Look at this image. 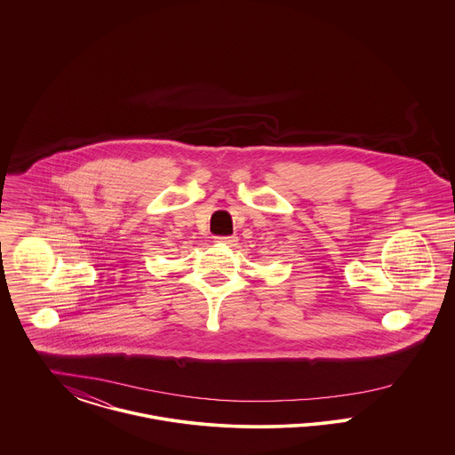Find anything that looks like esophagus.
Wrapping results in <instances>:
<instances>
[{
  "label": "esophagus",
  "instance_id": "obj_1",
  "mask_svg": "<svg viewBox=\"0 0 455 455\" xmlns=\"http://www.w3.org/2000/svg\"><path fill=\"white\" fill-rule=\"evenodd\" d=\"M217 243H223V245H235L237 237H215Z\"/></svg>",
  "mask_w": 455,
  "mask_h": 455
}]
</instances>
